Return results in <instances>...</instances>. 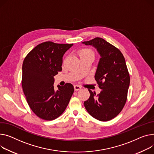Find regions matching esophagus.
Listing matches in <instances>:
<instances>
[{
	"instance_id": "1",
	"label": "esophagus",
	"mask_w": 154,
	"mask_h": 154,
	"mask_svg": "<svg viewBox=\"0 0 154 154\" xmlns=\"http://www.w3.org/2000/svg\"><path fill=\"white\" fill-rule=\"evenodd\" d=\"M74 87V90H75V91H78V90H80V89L82 88V87H81L80 86L77 85H75Z\"/></svg>"
}]
</instances>
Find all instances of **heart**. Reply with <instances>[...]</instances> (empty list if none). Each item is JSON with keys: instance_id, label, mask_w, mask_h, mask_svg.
<instances>
[{"instance_id": "b5f03b06", "label": "heart", "mask_w": 154, "mask_h": 154, "mask_svg": "<svg viewBox=\"0 0 154 154\" xmlns=\"http://www.w3.org/2000/svg\"><path fill=\"white\" fill-rule=\"evenodd\" d=\"M78 54L80 57H84V56H94V53L92 49L88 48H84L81 49L78 51Z\"/></svg>"}]
</instances>
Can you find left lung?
I'll list each match as a JSON object with an SVG mask.
<instances>
[{
  "label": "left lung",
  "mask_w": 154,
  "mask_h": 154,
  "mask_svg": "<svg viewBox=\"0 0 154 154\" xmlns=\"http://www.w3.org/2000/svg\"><path fill=\"white\" fill-rule=\"evenodd\" d=\"M83 43L94 46L101 56L95 79L101 91L96 96L88 90L90 97L84 106L92 117L108 121L119 114L127 100L130 76L125 59L119 49L101 38Z\"/></svg>",
  "instance_id": "1"
}]
</instances>
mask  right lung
Listing matches in <instances>:
<instances>
[{
    "mask_svg": "<svg viewBox=\"0 0 154 154\" xmlns=\"http://www.w3.org/2000/svg\"><path fill=\"white\" fill-rule=\"evenodd\" d=\"M73 44L46 42L35 47L22 66V85L27 103L39 118L52 121L63 113L74 93L70 83L54 87V76L62 70L63 57Z\"/></svg>",
    "mask_w": 154,
    "mask_h": 154,
    "instance_id": "add662e5",
    "label": "right lung"
}]
</instances>
